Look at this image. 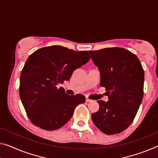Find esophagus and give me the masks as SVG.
<instances>
[{
  "label": "esophagus",
  "mask_w": 158,
  "mask_h": 158,
  "mask_svg": "<svg viewBox=\"0 0 158 158\" xmlns=\"http://www.w3.org/2000/svg\"><path fill=\"white\" fill-rule=\"evenodd\" d=\"M86 102L87 103H90V102H92V100L90 99V98H86Z\"/></svg>",
  "instance_id": "esophagus-1"
}]
</instances>
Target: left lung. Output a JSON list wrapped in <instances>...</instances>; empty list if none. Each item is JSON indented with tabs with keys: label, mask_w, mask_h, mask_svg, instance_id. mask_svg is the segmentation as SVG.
I'll use <instances>...</instances> for the list:
<instances>
[{
	"label": "left lung",
	"mask_w": 158,
	"mask_h": 158,
	"mask_svg": "<svg viewBox=\"0 0 158 158\" xmlns=\"http://www.w3.org/2000/svg\"><path fill=\"white\" fill-rule=\"evenodd\" d=\"M101 74L100 85L109 96L97 101L99 109L91 114L95 126L107 135L120 133L133 122L143 97L144 71L137 56L124 48L89 51Z\"/></svg>",
	"instance_id": "obj_1"
}]
</instances>
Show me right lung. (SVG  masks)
Wrapping results in <instances>:
<instances>
[{
	"mask_svg": "<svg viewBox=\"0 0 158 158\" xmlns=\"http://www.w3.org/2000/svg\"><path fill=\"white\" fill-rule=\"evenodd\" d=\"M90 60L87 51L55 45L37 49L26 61L20 78V96L32 123L54 131L69 121L77 106L85 102L82 94L70 96L60 84Z\"/></svg>",
	"mask_w": 158,
	"mask_h": 158,
	"instance_id": "obj_1",
	"label": "right lung"
}]
</instances>
